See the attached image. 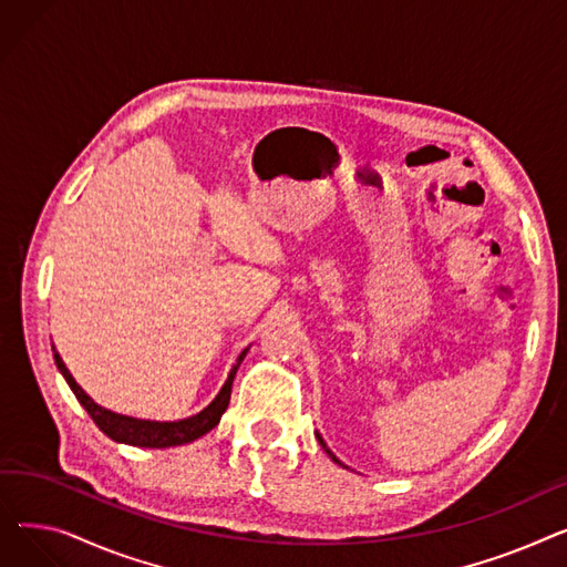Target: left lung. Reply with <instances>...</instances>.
Here are the masks:
<instances>
[{"label":"left lung","instance_id":"1","mask_svg":"<svg viewBox=\"0 0 567 567\" xmlns=\"http://www.w3.org/2000/svg\"><path fill=\"white\" fill-rule=\"evenodd\" d=\"M317 439H319V443H321V445H323V451H326V453H329V457H331V460H333V462H336V464H342V462H340V460H338V457H336V455H333V453H331V451H329V449H326V443H323V439H321V436H319V434H317Z\"/></svg>","mask_w":567,"mask_h":567}]
</instances>
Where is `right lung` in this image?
<instances>
[{
    "label": "right lung",
    "instance_id": "obj_1",
    "mask_svg": "<svg viewBox=\"0 0 567 567\" xmlns=\"http://www.w3.org/2000/svg\"><path fill=\"white\" fill-rule=\"evenodd\" d=\"M52 351H54V347H52ZM246 353H248V349H244L241 355H238L236 363L229 370V377H227L225 385H223L220 393L216 395V400L212 404L202 409L199 413L190 415V419L172 421V423L131 419V415H122V413H114L110 409H103L101 404H96L92 398H89L80 389L78 381L69 372V368L64 365L62 355H59L56 351H54V363H56L59 372L64 374L66 383L71 385V391L78 398V402L86 409L89 415H92V421L99 425V430L103 434H107L112 441L137 445V449H172V445H184V443H190V441L204 436L206 432H212L220 423V415L225 413V409L229 404V398H231V383H234L236 370H238V365H241V361L246 359Z\"/></svg>",
    "mask_w": 567,
    "mask_h": 567
}]
</instances>
